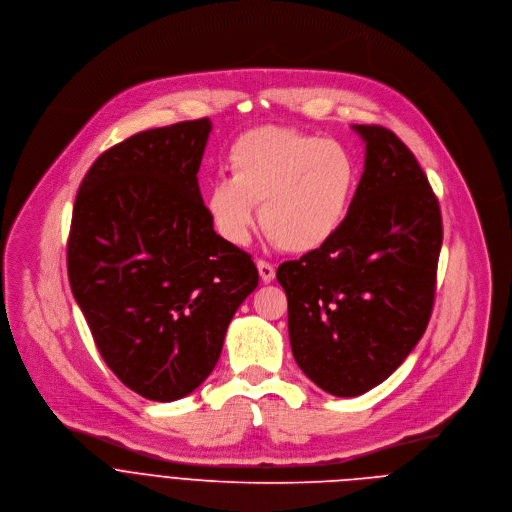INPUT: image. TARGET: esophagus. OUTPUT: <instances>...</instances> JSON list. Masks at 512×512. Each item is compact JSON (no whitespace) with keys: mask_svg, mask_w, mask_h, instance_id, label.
<instances>
[{"mask_svg":"<svg viewBox=\"0 0 512 512\" xmlns=\"http://www.w3.org/2000/svg\"><path fill=\"white\" fill-rule=\"evenodd\" d=\"M257 269H259V277L263 283H271L275 279V267L267 261H257Z\"/></svg>","mask_w":512,"mask_h":512,"instance_id":"obj_1","label":"esophagus"}]
</instances>
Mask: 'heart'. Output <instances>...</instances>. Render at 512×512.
Returning a JSON list of instances; mask_svg holds the SVG:
<instances>
[{
	"label": "heart",
	"mask_w": 512,
	"mask_h": 512,
	"mask_svg": "<svg viewBox=\"0 0 512 512\" xmlns=\"http://www.w3.org/2000/svg\"><path fill=\"white\" fill-rule=\"evenodd\" d=\"M231 179L215 181L205 197L215 231L247 245L257 223L287 253H311L342 227L356 189L358 166L337 140L293 128L259 126L229 152Z\"/></svg>",
	"instance_id": "obj_1"
}]
</instances>
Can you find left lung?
Instances as JSON below:
<instances>
[{
  "mask_svg": "<svg viewBox=\"0 0 512 512\" xmlns=\"http://www.w3.org/2000/svg\"><path fill=\"white\" fill-rule=\"evenodd\" d=\"M364 173L339 231L277 269L301 372L337 398L388 380L426 331L442 217L426 175L388 128L352 124Z\"/></svg>",
  "mask_w": 512,
  "mask_h": 512,
  "instance_id": "left-lung-1",
  "label": "left lung"
}]
</instances>
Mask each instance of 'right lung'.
Returning a JSON list of instances; mask_svg holds the SVG:
<instances>
[{
	"label": "right lung",
	"instance_id": "add662e5",
	"mask_svg": "<svg viewBox=\"0 0 512 512\" xmlns=\"http://www.w3.org/2000/svg\"><path fill=\"white\" fill-rule=\"evenodd\" d=\"M209 118L138 132L90 166L72 213L68 277L106 366L132 392L175 402L219 362L259 283L215 233L197 173Z\"/></svg>",
	"mask_w": 512,
	"mask_h": 512
}]
</instances>
